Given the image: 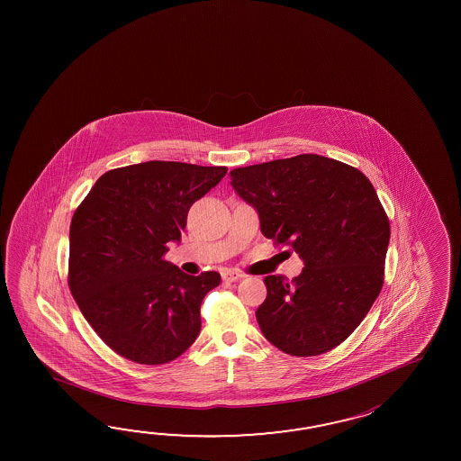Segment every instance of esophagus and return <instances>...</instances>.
Wrapping results in <instances>:
<instances>
[{"label":"esophagus","instance_id":"esophagus-1","mask_svg":"<svg viewBox=\"0 0 461 461\" xmlns=\"http://www.w3.org/2000/svg\"><path fill=\"white\" fill-rule=\"evenodd\" d=\"M222 280L224 282H235V280H239V278H242V274H239V272H235V270H230V268H226V270H222Z\"/></svg>","mask_w":461,"mask_h":461}]
</instances>
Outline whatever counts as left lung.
Here are the masks:
<instances>
[{
    "label": "left lung",
    "mask_w": 461,
    "mask_h": 461,
    "mask_svg": "<svg viewBox=\"0 0 461 461\" xmlns=\"http://www.w3.org/2000/svg\"><path fill=\"white\" fill-rule=\"evenodd\" d=\"M230 185L260 230L292 245L303 270L265 276L255 312L265 338L292 356L336 348L361 324L384 284L391 226L371 181L356 167L298 155L230 171Z\"/></svg>",
    "instance_id": "left-lung-1"
}]
</instances>
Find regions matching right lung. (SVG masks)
<instances>
[{"label":"right lung","mask_w":461,"mask_h":461,"mask_svg":"<svg viewBox=\"0 0 461 461\" xmlns=\"http://www.w3.org/2000/svg\"><path fill=\"white\" fill-rule=\"evenodd\" d=\"M226 167L147 161L98 177L74 212L69 286L88 324L138 364L176 359L201 331V303L217 272L187 275L167 262L189 207L226 176Z\"/></svg>","instance_id":"add662e5"}]
</instances>
